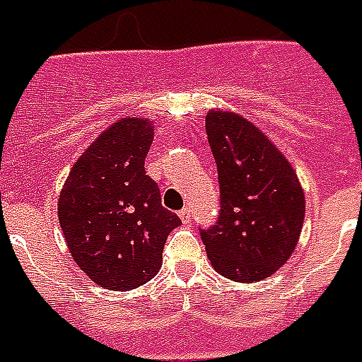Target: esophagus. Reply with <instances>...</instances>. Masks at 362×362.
<instances>
[{"instance_id":"esophagus-1","label":"esophagus","mask_w":362,"mask_h":362,"mask_svg":"<svg viewBox=\"0 0 362 362\" xmlns=\"http://www.w3.org/2000/svg\"><path fill=\"white\" fill-rule=\"evenodd\" d=\"M178 216H180V220L184 221V223H189V221H192V212L187 209H182L180 212H178Z\"/></svg>"}]
</instances>
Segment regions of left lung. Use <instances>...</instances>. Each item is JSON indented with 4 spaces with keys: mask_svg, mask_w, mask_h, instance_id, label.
<instances>
[{
    "mask_svg": "<svg viewBox=\"0 0 362 362\" xmlns=\"http://www.w3.org/2000/svg\"><path fill=\"white\" fill-rule=\"evenodd\" d=\"M218 165L220 218L201 229L210 263L233 281L255 284L287 263L304 223L297 173L257 125L231 110L206 115Z\"/></svg>",
    "mask_w": 362,
    "mask_h": 362,
    "instance_id": "8db88e82",
    "label": "left lung"
}]
</instances>
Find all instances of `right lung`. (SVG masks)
<instances>
[{
  "mask_svg": "<svg viewBox=\"0 0 362 362\" xmlns=\"http://www.w3.org/2000/svg\"><path fill=\"white\" fill-rule=\"evenodd\" d=\"M153 141L148 118L109 125L76 159L58 199L71 255L88 278L110 291H129L158 274L169 233L180 218L161 206L144 158Z\"/></svg>",
  "mask_w": 362,
  "mask_h": 362,
  "instance_id": "1",
  "label": "right lung"
}]
</instances>
